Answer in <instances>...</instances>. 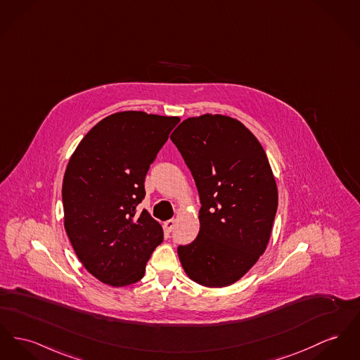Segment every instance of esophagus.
Returning <instances> with one entry per match:
<instances>
[{"label":"esophagus","mask_w":360,"mask_h":360,"mask_svg":"<svg viewBox=\"0 0 360 360\" xmlns=\"http://www.w3.org/2000/svg\"><path fill=\"white\" fill-rule=\"evenodd\" d=\"M163 227H165V230H166L167 233H171V231L174 230V227H175V220H174V219H169L167 221H165Z\"/></svg>","instance_id":"esophagus-1"}]
</instances>
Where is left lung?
<instances>
[{
  "label": "left lung",
  "instance_id": "obj_1",
  "mask_svg": "<svg viewBox=\"0 0 360 360\" xmlns=\"http://www.w3.org/2000/svg\"><path fill=\"white\" fill-rule=\"evenodd\" d=\"M200 194V233L178 246L193 281L221 288L246 275L269 242L277 186L266 153L238 120L204 114L185 120L171 137Z\"/></svg>",
  "mask_w": 360,
  "mask_h": 360
}]
</instances>
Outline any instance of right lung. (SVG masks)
Returning a JSON list of instances; mask_svg holds the SVG:
<instances>
[{"instance_id": "obj_1", "label": "right lung", "mask_w": 360, "mask_h": 360, "mask_svg": "<svg viewBox=\"0 0 360 360\" xmlns=\"http://www.w3.org/2000/svg\"><path fill=\"white\" fill-rule=\"evenodd\" d=\"M181 120L144 111L103 118L69 159L63 182L64 226L85 269L102 283L125 287L146 274L163 240L148 212L136 214L146 195L150 163Z\"/></svg>"}]
</instances>
